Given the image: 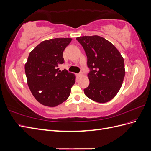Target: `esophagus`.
<instances>
[{"instance_id": "esophagus-1", "label": "esophagus", "mask_w": 151, "mask_h": 151, "mask_svg": "<svg viewBox=\"0 0 151 151\" xmlns=\"http://www.w3.org/2000/svg\"><path fill=\"white\" fill-rule=\"evenodd\" d=\"M83 76V72H81L79 73V74H78V76H79V77H82Z\"/></svg>"}]
</instances>
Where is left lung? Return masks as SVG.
Returning <instances> with one entry per match:
<instances>
[{
    "label": "left lung",
    "mask_w": 151,
    "mask_h": 151,
    "mask_svg": "<svg viewBox=\"0 0 151 151\" xmlns=\"http://www.w3.org/2000/svg\"><path fill=\"white\" fill-rule=\"evenodd\" d=\"M76 40L83 47L89 68V85L84 89L87 97L106 103L120 89L125 71L123 58L109 41L99 36H82Z\"/></svg>",
    "instance_id": "obj_1"
}]
</instances>
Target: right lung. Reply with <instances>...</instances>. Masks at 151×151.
I'll return each mask as SVG.
<instances>
[{
	"label": "right lung",
	"mask_w": 151,
	"mask_h": 151,
	"mask_svg": "<svg viewBox=\"0 0 151 151\" xmlns=\"http://www.w3.org/2000/svg\"><path fill=\"white\" fill-rule=\"evenodd\" d=\"M71 38L45 40L30 52L25 73L31 92L45 106L54 107L68 98L76 76L65 69L59 70L64 63L63 52Z\"/></svg>",
	"instance_id": "add662e5"
}]
</instances>
